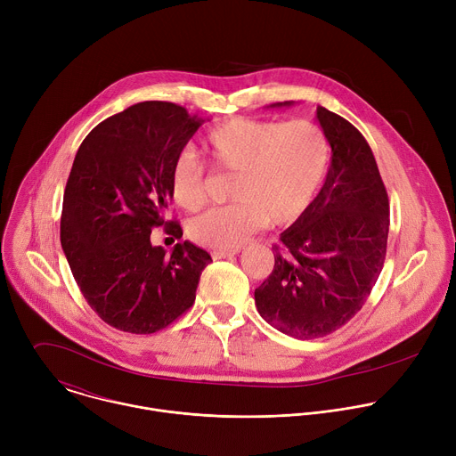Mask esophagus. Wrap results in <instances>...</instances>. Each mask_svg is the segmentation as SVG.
<instances>
[{
  "label": "esophagus",
  "mask_w": 456,
  "mask_h": 456,
  "mask_svg": "<svg viewBox=\"0 0 456 456\" xmlns=\"http://www.w3.org/2000/svg\"><path fill=\"white\" fill-rule=\"evenodd\" d=\"M240 252V248H232V250H220V248H215L213 252H211V256H213V259H222V257H232V256H236Z\"/></svg>",
  "instance_id": "esophagus-1"
}]
</instances>
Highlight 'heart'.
I'll use <instances>...</instances> for the list:
<instances>
[{
    "label": "heart",
    "mask_w": 456,
    "mask_h": 456,
    "mask_svg": "<svg viewBox=\"0 0 456 456\" xmlns=\"http://www.w3.org/2000/svg\"><path fill=\"white\" fill-rule=\"evenodd\" d=\"M211 166L234 173L229 206L215 208L187 225V236L206 247L232 250L267 224L287 225L310 206L327 173L330 144L310 120L232 117L202 139ZM171 200L183 211L208 202L206 167L192 151H178L167 169Z\"/></svg>",
    "instance_id": "heart-1"
}]
</instances>
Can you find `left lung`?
Here are the masks:
<instances>
[{
    "mask_svg": "<svg viewBox=\"0 0 456 456\" xmlns=\"http://www.w3.org/2000/svg\"><path fill=\"white\" fill-rule=\"evenodd\" d=\"M317 120L332 148L327 180L281 232L274 269L254 290L259 315L296 339L329 336L362 308L382 271L389 229L387 192L366 139L322 106Z\"/></svg>",
    "mask_w": 456,
    "mask_h": 456,
    "instance_id": "8db88e82",
    "label": "left lung"
}]
</instances>
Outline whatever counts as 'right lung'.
<instances>
[{"label": "right lung", "instance_id": "right-lung-1", "mask_svg": "<svg viewBox=\"0 0 456 456\" xmlns=\"http://www.w3.org/2000/svg\"><path fill=\"white\" fill-rule=\"evenodd\" d=\"M204 118L185 108L146 101L108 117L77 150L61 215V245L72 274L94 312L110 327L153 334L192 306L211 256L191 241L171 254L151 245L164 227L167 169Z\"/></svg>", "mask_w": 456, "mask_h": 456}]
</instances>
